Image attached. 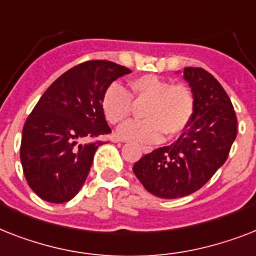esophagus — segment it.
Segmentation results:
<instances>
[{"label":"esophagus","mask_w":256,"mask_h":256,"mask_svg":"<svg viewBox=\"0 0 256 256\" xmlns=\"http://www.w3.org/2000/svg\"><path fill=\"white\" fill-rule=\"evenodd\" d=\"M142 151L144 154H148V152H151V151H152V147H150V146H143L142 147Z\"/></svg>","instance_id":"esophagus-1"}]
</instances>
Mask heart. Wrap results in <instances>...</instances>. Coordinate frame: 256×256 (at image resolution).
I'll return each mask as SVG.
<instances>
[{
    "label": "heart",
    "mask_w": 256,
    "mask_h": 256,
    "mask_svg": "<svg viewBox=\"0 0 256 256\" xmlns=\"http://www.w3.org/2000/svg\"><path fill=\"white\" fill-rule=\"evenodd\" d=\"M132 92L120 84H110L101 98V109L110 124H122L132 116L135 104H146L142 116L146 120L132 121L118 130L124 140L159 142L163 135L174 138L192 122L196 110L194 94L184 84H172L156 74L132 78Z\"/></svg>",
    "instance_id": "obj_1"
}]
</instances>
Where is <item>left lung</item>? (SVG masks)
<instances>
[{"instance_id":"left-lung-1","label":"left lung","mask_w":256,"mask_h":256,"mask_svg":"<svg viewBox=\"0 0 256 256\" xmlns=\"http://www.w3.org/2000/svg\"><path fill=\"white\" fill-rule=\"evenodd\" d=\"M196 98L186 132L171 146L140 158L132 171L143 186L160 198L188 196L204 186L225 163L236 136V116L222 85L204 68H184Z\"/></svg>"}]
</instances>
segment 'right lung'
<instances>
[{"label":"right lung","mask_w":256,"mask_h":256,"mask_svg":"<svg viewBox=\"0 0 256 256\" xmlns=\"http://www.w3.org/2000/svg\"><path fill=\"white\" fill-rule=\"evenodd\" d=\"M132 70L108 60H88L56 78L24 122L20 163L42 200H72L86 180L101 135L112 132L101 109L105 89Z\"/></svg>","instance_id":"add662e5"}]
</instances>
